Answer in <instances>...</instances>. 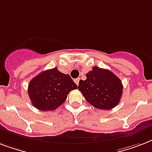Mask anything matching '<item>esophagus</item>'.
<instances>
[{
	"label": "esophagus",
	"instance_id": "obj_1",
	"mask_svg": "<svg viewBox=\"0 0 152 152\" xmlns=\"http://www.w3.org/2000/svg\"><path fill=\"white\" fill-rule=\"evenodd\" d=\"M79 82H80V78H77L75 80V83H76V85H79Z\"/></svg>",
	"mask_w": 152,
	"mask_h": 152
}]
</instances>
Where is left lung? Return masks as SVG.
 Masks as SVG:
<instances>
[{
	"label": "left lung",
	"mask_w": 152,
	"mask_h": 152,
	"mask_svg": "<svg viewBox=\"0 0 152 152\" xmlns=\"http://www.w3.org/2000/svg\"><path fill=\"white\" fill-rule=\"evenodd\" d=\"M86 76L80 80L78 89L88 102L99 110H110L119 103L123 85L112 72L95 66Z\"/></svg>",
	"instance_id": "1"
}]
</instances>
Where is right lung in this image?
I'll return each instance as SVG.
<instances>
[{
    "instance_id": "right-lung-1",
    "label": "right lung",
    "mask_w": 152,
    "mask_h": 152,
    "mask_svg": "<svg viewBox=\"0 0 152 152\" xmlns=\"http://www.w3.org/2000/svg\"><path fill=\"white\" fill-rule=\"evenodd\" d=\"M77 88L69 74L56 68L43 71L30 81L28 95L32 105L42 111L54 110L64 103L71 91Z\"/></svg>"
}]
</instances>
